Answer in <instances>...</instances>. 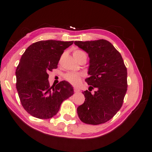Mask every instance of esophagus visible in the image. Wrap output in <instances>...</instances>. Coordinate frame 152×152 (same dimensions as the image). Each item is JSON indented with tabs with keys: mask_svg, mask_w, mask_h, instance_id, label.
I'll use <instances>...</instances> for the list:
<instances>
[{
	"mask_svg": "<svg viewBox=\"0 0 152 152\" xmlns=\"http://www.w3.org/2000/svg\"><path fill=\"white\" fill-rule=\"evenodd\" d=\"M74 91H75V93H79L80 91V90L78 88H76V87H75Z\"/></svg>",
	"mask_w": 152,
	"mask_h": 152,
	"instance_id": "34e87169",
	"label": "esophagus"
}]
</instances>
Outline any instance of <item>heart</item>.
<instances>
[{"label":"heart","instance_id":"heart-1","mask_svg":"<svg viewBox=\"0 0 152 152\" xmlns=\"http://www.w3.org/2000/svg\"><path fill=\"white\" fill-rule=\"evenodd\" d=\"M73 56L75 59L76 60L79 59V58L82 57V56H85L86 57V54L85 52L80 50H77L73 53ZM64 78L70 82V84L73 85H77L80 83L81 80V75L78 73H75V72H68V73L65 74L64 75Z\"/></svg>","mask_w":152,"mask_h":152}]
</instances>
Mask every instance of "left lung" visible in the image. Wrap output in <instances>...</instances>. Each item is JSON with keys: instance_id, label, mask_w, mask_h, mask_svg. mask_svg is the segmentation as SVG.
I'll list each match as a JSON object with an SVG mask.
<instances>
[{"instance_id": "8db88e82", "label": "left lung", "mask_w": 152, "mask_h": 152, "mask_svg": "<svg viewBox=\"0 0 152 152\" xmlns=\"http://www.w3.org/2000/svg\"><path fill=\"white\" fill-rule=\"evenodd\" d=\"M74 43L88 53L90 77L86 82L90 85L89 91L97 89L94 94L83 92L86 99L77 109L78 116L86 124H103L122 107L127 90L126 68L120 53L109 41L99 39Z\"/></svg>"}]
</instances>
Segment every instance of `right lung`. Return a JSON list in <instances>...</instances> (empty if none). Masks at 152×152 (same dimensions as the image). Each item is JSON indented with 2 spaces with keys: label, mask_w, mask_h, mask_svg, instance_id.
<instances>
[{
  "label": "right lung",
  "mask_w": 152,
  "mask_h": 152,
  "mask_svg": "<svg viewBox=\"0 0 152 152\" xmlns=\"http://www.w3.org/2000/svg\"><path fill=\"white\" fill-rule=\"evenodd\" d=\"M73 41H40L26 50L16 70V89L20 102L31 115L49 119L59 111L62 102L73 95L66 81L50 86L48 74L57 68L60 57Z\"/></svg>",
  "instance_id": "right-lung-1"
}]
</instances>
